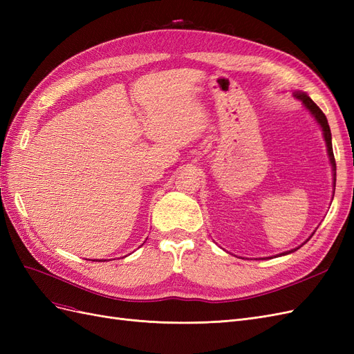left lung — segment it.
<instances>
[{"mask_svg":"<svg viewBox=\"0 0 354 354\" xmlns=\"http://www.w3.org/2000/svg\"><path fill=\"white\" fill-rule=\"evenodd\" d=\"M292 95L294 97L297 99V100H299L301 102V104L304 106V108L310 112V115H312L313 118H315V121L317 122V125L320 127V130H322V134H324V138H325V143H326V151H328V158H329V162H330V167H332V187H334V194H335V180H337V165H335V158H334V151H332V136H330V128H329V124H328V120H326V116H325V113L320 111L319 108H317V104L308 97V95L304 93V91H298V90H295V91H292ZM334 198V196H332ZM316 232V230H315ZM315 232L310 234V238L313 236L315 234ZM308 238V239H310ZM307 239V241H308ZM306 241V242H307ZM304 242V243H306ZM304 243H301L299 246H297V248H294V250H289V251H286V252H282V254H279V257L281 255H286V254H291V252H295L297 250H299L301 248V246L304 245ZM272 259V257H270Z\"/></svg>","mask_w":354,"mask_h":354,"instance_id":"8db88e82","label":"left lung"}]
</instances>
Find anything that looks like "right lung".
Wrapping results in <instances>:
<instances>
[{
    "label": "right lung",
    "mask_w": 354,
    "mask_h": 354,
    "mask_svg": "<svg viewBox=\"0 0 354 354\" xmlns=\"http://www.w3.org/2000/svg\"><path fill=\"white\" fill-rule=\"evenodd\" d=\"M93 261H94V260H93ZM99 261H100V260H99ZM104 261H106V260H104Z\"/></svg>",
    "instance_id": "right-lung-1"
}]
</instances>
